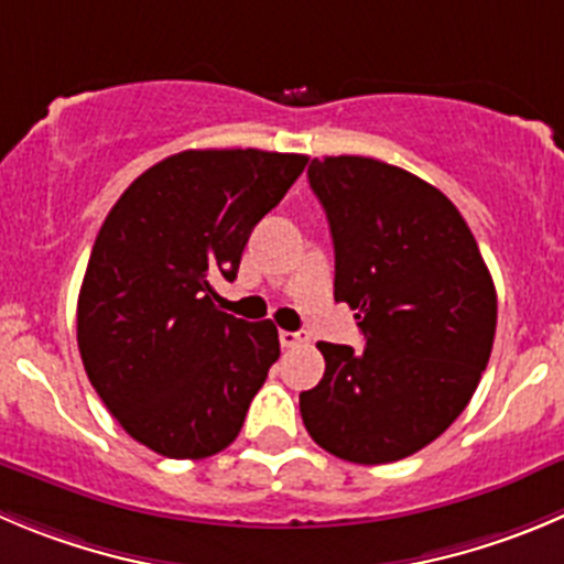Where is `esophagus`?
Masks as SVG:
<instances>
[{
    "label": "esophagus",
    "mask_w": 564,
    "mask_h": 564,
    "mask_svg": "<svg viewBox=\"0 0 564 564\" xmlns=\"http://www.w3.org/2000/svg\"><path fill=\"white\" fill-rule=\"evenodd\" d=\"M310 337L304 335V332H288L282 329L279 332V343H282V348H296V346H304Z\"/></svg>",
    "instance_id": "esophagus-1"
}]
</instances>
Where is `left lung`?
<instances>
[{
    "mask_svg": "<svg viewBox=\"0 0 564 564\" xmlns=\"http://www.w3.org/2000/svg\"><path fill=\"white\" fill-rule=\"evenodd\" d=\"M335 243V302L366 348L318 343L324 379L299 395L310 437L335 457L384 465L421 452L468 406L496 337V285L457 207L373 158L310 163Z\"/></svg>",
    "mask_w": 564,
    "mask_h": 564,
    "instance_id": "left-lung-1",
    "label": "left lung"
}]
</instances>
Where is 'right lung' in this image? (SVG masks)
<instances>
[{
    "mask_svg": "<svg viewBox=\"0 0 564 564\" xmlns=\"http://www.w3.org/2000/svg\"><path fill=\"white\" fill-rule=\"evenodd\" d=\"M304 154L187 149L143 171L107 213L77 302L90 384L124 432L171 459H205L238 437L279 359L271 321L213 304L232 282Z\"/></svg>",
    "mask_w": 564,
    "mask_h": 564,
    "instance_id": "add662e5",
    "label": "right lung"
}]
</instances>
